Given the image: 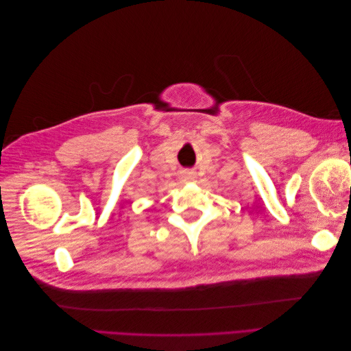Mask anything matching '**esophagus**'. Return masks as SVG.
I'll use <instances>...</instances> for the list:
<instances>
[{"instance_id": "esophagus-1", "label": "esophagus", "mask_w": 351, "mask_h": 351, "mask_svg": "<svg viewBox=\"0 0 351 351\" xmlns=\"http://www.w3.org/2000/svg\"><path fill=\"white\" fill-rule=\"evenodd\" d=\"M183 182H192V180H195L196 178V174L195 173H186V174H183Z\"/></svg>"}]
</instances>
